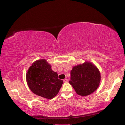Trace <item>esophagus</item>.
Wrapping results in <instances>:
<instances>
[{
	"mask_svg": "<svg viewBox=\"0 0 125 125\" xmlns=\"http://www.w3.org/2000/svg\"><path fill=\"white\" fill-rule=\"evenodd\" d=\"M63 81H64V82H67L68 81V79L66 78V79H64V80H63Z\"/></svg>",
	"mask_w": 125,
	"mask_h": 125,
	"instance_id": "1",
	"label": "esophagus"
}]
</instances>
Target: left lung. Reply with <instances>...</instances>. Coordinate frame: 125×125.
I'll return each instance as SVG.
<instances>
[{
	"mask_svg": "<svg viewBox=\"0 0 125 125\" xmlns=\"http://www.w3.org/2000/svg\"><path fill=\"white\" fill-rule=\"evenodd\" d=\"M70 75L69 83L77 94L82 96L91 94L99 85L100 72L91 62H85L73 67Z\"/></svg>",
	"mask_w": 125,
	"mask_h": 125,
	"instance_id": "8db88e82",
	"label": "left lung"
}]
</instances>
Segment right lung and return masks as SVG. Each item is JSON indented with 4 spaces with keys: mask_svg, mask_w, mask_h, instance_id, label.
Segmentation results:
<instances>
[{
    "mask_svg": "<svg viewBox=\"0 0 125 125\" xmlns=\"http://www.w3.org/2000/svg\"><path fill=\"white\" fill-rule=\"evenodd\" d=\"M26 81L29 88L34 94L49 99L57 95L63 83L44 59L37 60L33 63L26 73Z\"/></svg>",
    "mask_w": 125,
    "mask_h": 125,
    "instance_id": "obj_1",
    "label": "right lung"
}]
</instances>
